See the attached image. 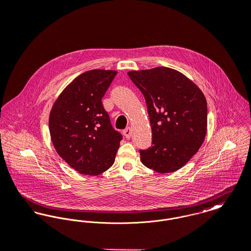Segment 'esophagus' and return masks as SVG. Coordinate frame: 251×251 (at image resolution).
<instances>
[{
    "instance_id": "obj_1",
    "label": "esophagus",
    "mask_w": 251,
    "mask_h": 251,
    "mask_svg": "<svg viewBox=\"0 0 251 251\" xmlns=\"http://www.w3.org/2000/svg\"><path fill=\"white\" fill-rule=\"evenodd\" d=\"M123 134L124 136L126 137V139H130L132 137V129L130 127L126 128L124 131H123Z\"/></svg>"
}]
</instances>
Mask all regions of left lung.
I'll use <instances>...</instances> for the list:
<instances>
[{
	"label": "left lung",
	"mask_w": 251,
	"mask_h": 251,
	"mask_svg": "<svg viewBox=\"0 0 251 251\" xmlns=\"http://www.w3.org/2000/svg\"><path fill=\"white\" fill-rule=\"evenodd\" d=\"M142 92L152 129V146L140 161L159 173L184 167L201 147L207 133V101L196 84L168 67L129 71Z\"/></svg>",
	"instance_id": "obj_1"
}]
</instances>
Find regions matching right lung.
<instances>
[{
  "label": "right lung",
  "mask_w": 251,
  "mask_h": 251,
  "mask_svg": "<svg viewBox=\"0 0 251 251\" xmlns=\"http://www.w3.org/2000/svg\"><path fill=\"white\" fill-rule=\"evenodd\" d=\"M117 74L86 71L57 96L49 116L56 153L81 174L97 176L112 167L122 136L112 127L102 98Z\"/></svg>",
  "instance_id": "add662e5"
}]
</instances>
